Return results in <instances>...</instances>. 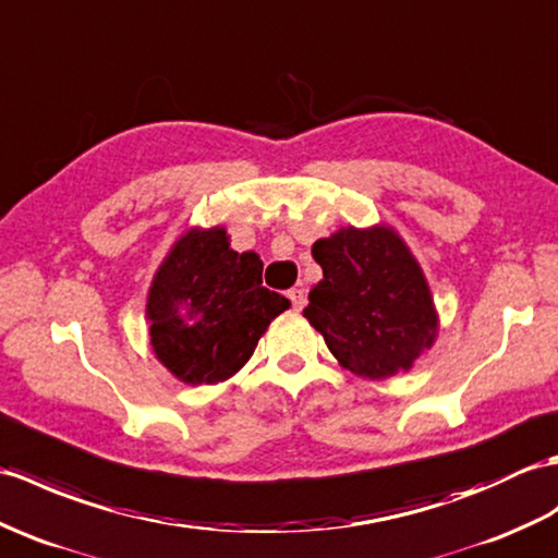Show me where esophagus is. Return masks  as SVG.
Instances as JSON below:
<instances>
[{"label":"esophagus","mask_w":558,"mask_h":558,"mask_svg":"<svg viewBox=\"0 0 558 558\" xmlns=\"http://www.w3.org/2000/svg\"><path fill=\"white\" fill-rule=\"evenodd\" d=\"M288 296H290V302H292V308H294V311H300V308L304 306V302H306V294H304L302 288H292V290L288 292Z\"/></svg>","instance_id":"1"}]
</instances>
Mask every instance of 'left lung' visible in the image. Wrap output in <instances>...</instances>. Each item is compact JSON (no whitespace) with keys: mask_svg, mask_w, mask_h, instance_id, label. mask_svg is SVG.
<instances>
[{"mask_svg":"<svg viewBox=\"0 0 558 558\" xmlns=\"http://www.w3.org/2000/svg\"><path fill=\"white\" fill-rule=\"evenodd\" d=\"M323 280L308 292V318L332 356L361 378L409 371L437 335L430 288L392 228H342L314 242Z\"/></svg>","mask_w":558,"mask_h":558,"instance_id":"8db88e82","label":"left lung"}]
</instances>
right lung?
I'll use <instances>...</instances> for the list:
<instances>
[{
  "mask_svg": "<svg viewBox=\"0 0 558 558\" xmlns=\"http://www.w3.org/2000/svg\"><path fill=\"white\" fill-rule=\"evenodd\" d=\"M264 262L230 250L223 228H194L168 252L147 296L154 354L178 380L235 375L290 300L262 284Z\"/></svg>",
  "mask_w": 558,
  "mask_h": 558,
  "instance_id": "obj_1",
  "label": "right lung"
}]
</instances>
